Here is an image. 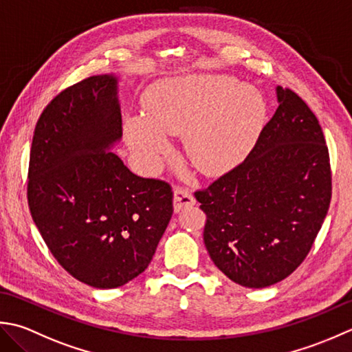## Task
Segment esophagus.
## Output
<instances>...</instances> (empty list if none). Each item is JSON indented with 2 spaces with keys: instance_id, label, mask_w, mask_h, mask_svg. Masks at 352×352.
Listing matches in <instances>:
<instances>
[{
  "instance_id": "1",
  "label": "esophagus",
  "mask_w": 352,
  "mask_h": 352,
  "mask_svg": "<svg viewBox=\"0 0 352 352\" xmlns=\"http://www.w3.org/2000/svg\"><path fill=\"white\" fill-rule=\"evenodd\" d=\"M195 204H196V199H195V196H192L188 190L182 188V186H176V188H175V197H173V205H175V211L176 212L182 211L184 208L191 206V205H195Z\"/></svg>"
}]
</instances>
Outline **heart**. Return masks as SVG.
I'll use <instances>...</instances> for the list:
<instances>
[{
	"mask_svg": "<svg viewBox=\"0 0 352 352\" xmlns=\"http://www.w3.org/2000/svg\"><path fill=\"white\" fill-rule=\"evenodd\" d=\"M148 111L126 120L132 152L155 164L170 147V133H186L185 148L208 175L235 167L254 147L266 120V102L255 88L223 74L186 76L157 86Z\"/></svg>",
	"mask_w": 352,
	"mask_h": 352,
	"instance_id": "1",
	"label": "heart"
}]
</instances>
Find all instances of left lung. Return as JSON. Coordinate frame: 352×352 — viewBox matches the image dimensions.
I'll return each instance as SVG.
<instances>
[{
  "label": "left lung",
  "instance_id": "obj_1",
  "mask_svg": "<svg viewBox=\"0 0 352 352\" xmlns=\"http://www.w3.org/2000/svg\"><path fill=\"white\" fill-rule=\"evenodd\" d=\"M278 109L235 168L195 196L206 214L204 241L214 264L249 289L293 274L316 239L331 200L329 155L316 116L276 86Z\"/></svg>",
  "mask_w": 352,
  "mask_h": 352
}]
</instances>
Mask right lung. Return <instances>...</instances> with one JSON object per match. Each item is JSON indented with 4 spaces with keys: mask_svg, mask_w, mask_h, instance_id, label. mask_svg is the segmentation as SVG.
<instances>
[{
    "mask_svg": "<svg viewBox=\"0 0 352 352\" xmlns=\"http://www.w3.org/2000/svg\"><path fill=\"white\" fill-rule=\"evenodd\" d=\"M118 80L85 78L56 96L36 123L27 199L57 263L96 289L147 269L173 214V191L133 175L111 147L121 140Z\"/></svg>",
    "mask_w": 352,
    "mask_h": 352,
    "instance_id": "obj_1",
    "label": "right lung"
}]
</instances>
